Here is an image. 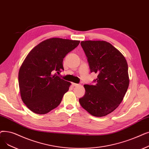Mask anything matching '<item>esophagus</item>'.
Wrapping results in <instances>:
<instances>
[{
  "mask_svg": "<svg viewBox=\"0 0 149 149\" xmlns=\"http://www.w3.org/2000/svg\"><path fill=\"white\" fill-rule=\"evenodd\" d=\"M72 85L73 86H79V84H77V83H72Z\"/></svg>",
  "mask_w": 149,
  "mask_h": 149,
  "instance_id": "1",
  "label": "esophagus"
}]
</instances>
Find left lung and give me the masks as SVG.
<instances>
[{
  "mask_svg": "<svg viewBox=\"0 0 149 149\" xmlns=\"http://www.w3.org/2000/svg\"><path fill=\"white\" fill-rule=\"evenodd\" d=\"M91 72L97 74L93 85H85L81 106L91 115L102 117L118 108L129 85L128 64L120 52L104 41H81Z\"/></svg>",
  "mask_w": 149,
  "mask_h": 149,
  "instance_id": "1",
  "label": "left lung"
}]
</instances>
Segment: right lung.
<instances>
[{
  "instance_id": "right-lung-1",
  "label": "right lung",
  "mask_w": 149,
  "mask_h": 149,
  "mask_svg": "<svg viewBox=\"0 0 149 149\" xmlns=\"http://www.w3.org/2000/svg\"><path fill=\"white\" fill-rule=\"evenodd\" d=\"M79 43L50 38L38 44L25 58L19 71L18 81L21 99L31 111L44 114L60 105L70 83L57 74L64 70V58Z\"/></svg>"
}]
</instances>
